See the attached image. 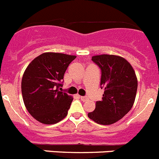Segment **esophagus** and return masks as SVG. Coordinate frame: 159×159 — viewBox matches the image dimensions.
<instances>
[{"mask_svg": "<svg viewBox=\"0 0 159 159\" xmlns=\"http://www.w3.org/2000/svg\"><path fill=\"white\" fill-rule=\"evenodd\" d=\"M80 99L82 101H86V100H88V96H80Z\"/></svg>", "mask_w": 159, "mask_h": 159, "instance_id": "34e87169", "label": "esophagus"}]
</instances>
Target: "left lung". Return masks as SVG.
I'll use <instances>...</instances> for the list:
<instances>
[{"label": "left lung", "instance_id": "left-lung-1", "mask_svg": "<svg viewBox=\"0 0 159 159\" xmlns=\"http://www.w3.org/2000/svg\"><path fill=\"white\" fill-rule=\"evenodd\" d=\"M92 60L101 70L100 86L104 90L102 100L88 116L95 123L110 125L127 115L134 104L138 80L132 66L124 58L114 55H99Z\"/></svg>", "mask_w": 159, "mask_h": 159}]
</instances>
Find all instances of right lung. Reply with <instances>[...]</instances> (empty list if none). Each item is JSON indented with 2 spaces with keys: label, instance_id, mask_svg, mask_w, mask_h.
<instances>
[{
  "label": "right lung",
  "instance_id": "right-lung-1",
  "mask_svg": "<svg viewBox=\"0 0 159 159\" xmlns=\"http://www.w3.org/2000/svg\"><path fill=\"white\" fill-rule=\"evenodd\" d=\"M75 56L45 52L29 64L21 80L26 109L43 124H54L67 116L73 98L64 92V75Z\"/></svg>",
  "mask_w": 159,
  "mask_h": 159
}]
</instances>
